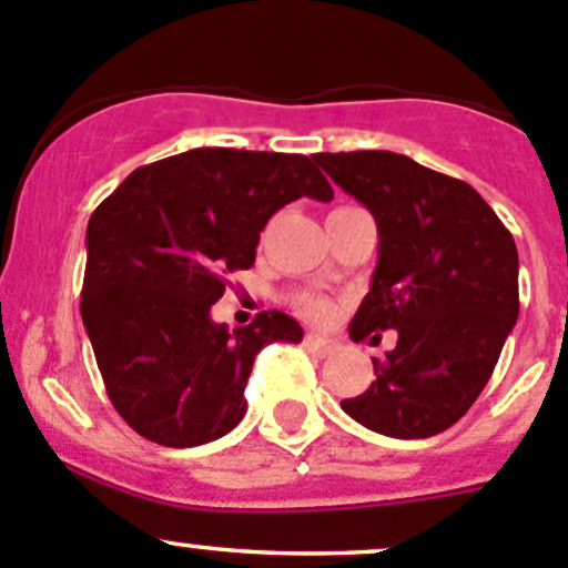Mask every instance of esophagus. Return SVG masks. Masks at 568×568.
Instances as JSON below:
<instances>
[{"label":"esophagus","instance_id":"1","mask_svg":"<svg viewBox=\"0 0 568 568\" xmlns=\"http://www.w3.org/2000/svg\"><path fill=\"white\" fill-rule=\"evenodd\" d=\"M305 346L313 348V352H316L318 357H326V354L337 352V341H335V337L313 335V332H307V335H305Z\"/></svg>","mask_w":568,"mask_h":568}]
</instances>
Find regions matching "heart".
<instances>
[{"mask_svg": "<svg viewBox=\"0 0 568 568\" xmlns=\"http://www.w3.org/2000/svg\"><path fill=\"white\" fill-rule=\"evenodd\" d=\"M305 311L313 313V316H324L326 305L321 300H305Z\"/></svg>", "mask_w": 568, "mask_h": 568, "instance_id": "heart-1", "label": "heart"}]
</instances>
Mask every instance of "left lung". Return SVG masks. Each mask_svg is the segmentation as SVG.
Returning <instances> with one entry per match:
<instances>
[{"mask_svg": "<svg viewBox=\"0 0 568 568\" xmlns=\"http://www.w3.org/2000/svg\"><path fill=\"white\" fill-rule=\"evenodd\" d=\"M316 164L374 214L371 291L348 335L398 332L365 393L341 400L395 439L445 432L489 382L519 316V255L508 227L469 183L390 151L316 153ZM379 337V335H374Z\"/></svg>", "mask_w": 568, "mask_h": 568, "instance_id": "1", "label": "left lung"}]
</instances>
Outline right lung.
Segmentation results:
<instances>
[{
  "instance_id": "right-lung-1",
  "label": "right lung",
  "mask_w": 568,
  "mask_h": 568,
  "mask_svg": "<svg viewBox=\"0 0 568 568\" xmlns=\"http://www.w3.org/2000/svg\"><path fill=\"white\" fill-rule=\"evenodd\" d=\"M332 186L300 153L194 148L134 170L88 222L82 321L118 415L168 448L242 423L255 354L302 341L280 311L227 329L211 318L225 274L250 268L261 231L291 200Z\"/></svg>"
}]
</instances>
